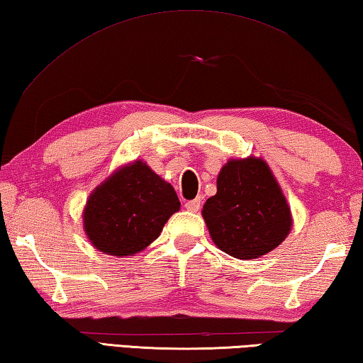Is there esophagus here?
I'll return each instance as SVG.
<instances>
[{
  "instance_id": "esophagus-1",
  "label": "esophagus",
  "mask_w": 363,
  "mask_h": 363,
  "mask_svg": "<svg viewBox=\"0 0 363 363\" xmlns=\"http://www.w3.org/2000/svg\"><path fill=\"white\" fill-rule=\"evenodd\" d=\"M184 206H186V209L190 211V213H196V211H200V208H201V201L199 199H195V200L187 201Z\"/></svg>"
}]
</instances>
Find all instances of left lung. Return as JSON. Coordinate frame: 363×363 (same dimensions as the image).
<instances>
[{
  "label": "left lung",
  "mask_w": 363,
  "mask_h": 363,
  "mask_svg": "<svg viewBox=\"0 0 363 363\" xmlns=\"http://www.w3.org/2000/svg\"><path fill=\"white\" fill-rule=\"evenodd\" d=\"M214 245L236 259H257L291 232V208L262 159L230 160L217 176V194L203 206Z\"/></svg>",
  "instance_id": "8db88e82"
}]
</instances>
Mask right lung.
<instances>
[{"label": "right lung", "instance_id": "obj_1", "mask_svg": "<svg viewBox=\"0 0 363 363\" xmlns=\"http://www.w3.org/2000/svg\"><path fill=\"white\" fill-rule=\"evenodd\" d=\"M179 206L174 189L140 160L94 190L84 209V228L101 252L133 255L159 238Z\"/></svg>", "mask_w": 363, "mask_h": 363}]
</instances>
